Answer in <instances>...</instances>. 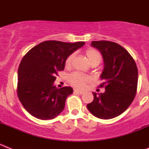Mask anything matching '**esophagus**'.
Returning <instances> with one entry per match:
<instances>
[{
    "mask_svg": "<svg viewBox=\"0 0 149 149\" xmlns=\"http://www.w3.org/2000/svg\"><path fill=\"white\" fill-rule=\"evenodd\" d=\"M74 92L75 93H77V94H79V95H82L83 93H84V92L81 90H79V89H74Z\"/></svg>",
    "mask_w": 149,
    "mask_h": 149,
    "instance_id": "1",
    "label": "esophagus"
}]
</instances>
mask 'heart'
I'll return each instance as SVG.
<instances>
[{"label": "heart", "instance_id": "heart-1", "mask_svg": "<svg viewBox=\"0 0 149 149\" xmlns=\"http://www.w3.org/2000/svg\"><path fill=\"white\" fill-rule=\"evenodd\" d=\"M86 56L87 60L90 64L93 63H97L99 64L101 60V54L99 51L94 48H88L86 51ZM74 54H71L67 56L65 59V64L66 66H69L72 63V60L74 59ZM90 81V77L89 76L84 74L79 73V72H74L68 76V81L72 86L75 87L82 88L84 87L87 82Z\"/></svg>", "mask_w": 149, "mask_h": 149}]
</instances>
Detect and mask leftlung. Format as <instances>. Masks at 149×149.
Returning <instances> with one entry per match:
<instances>
[{"instance_id":"8db88e82","label":"left lung","mask_w":149,"mask_h":149,"mask_svg":"<svg viewBox=\"0 0 149 149\" xmlns=\"http://www.w3.org/2000/svg\"><path fill=\"white\" fill-rule=\"evenodd\" d=\"M91 45L103 56L104 70L101 74L104 93H93L94 99L86 105L93 116L110 119L121 115L136 95L138 70L131 54L120 45L110 41H93Z\"/></svg>"}]
</instances>
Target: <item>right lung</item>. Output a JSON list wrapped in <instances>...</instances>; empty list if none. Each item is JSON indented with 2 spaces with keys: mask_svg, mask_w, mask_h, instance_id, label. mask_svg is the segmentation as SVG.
<instances>
[{
  "mask_svg": "<svg viewBox=\"0 0 149 149\" xmlns=\"http://www.w3.org/2000/svg\"><path fill=\"white\" fill-rule=\"evenodd\" d=\"M85 44L45 41L32 48L21 61L18 70L17 93L30 115L42 120L56 117L65 107L73 89L54 85L57 72L65 68V59Z\"/></svg>",
  "mask_w": 149,
  "mask_h": 149,
  "instance_id": "1",
  "label": "right lung"
}]
</instances>
